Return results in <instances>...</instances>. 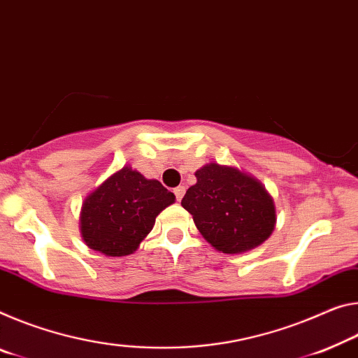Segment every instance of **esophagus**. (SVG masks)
Segmentation results:
<instances>
[{"label": "esophagus", "instance_id": "esophagus-1", "mask_svg": "<svg viewBox=\"0 0 358 358\" xmlns=\"http://www.w3.org/2000/svg\"><path fill=\"white\" fill-rule=\"evenodd\" d=\"M185 186H177V188L173 189V194H175V197H177V201L180 202L181 199H183V196H185Z\"/></svg>", "mask_w": 358, "mask_h": 358}]
</instances>
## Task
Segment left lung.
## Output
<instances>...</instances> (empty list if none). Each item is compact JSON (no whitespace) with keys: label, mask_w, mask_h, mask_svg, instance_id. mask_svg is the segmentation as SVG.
Wrapping results in <instances>:
<instances>
[{"label":"left lung","mask_w":358,"mask_h":358,"mask_svg":"<svg viewBox=\"0 0 358 358\" xmlns=\"http://www.w3.org/2000/svg\"><path fill=\"white\" fill-rule=\"evenodd\" d=\"M197 183L181 206L210 245L236 255L258 247L275 228L274 201L252 175L210 162L196 172Z\"/></svg>","instance_id":"obj_1"}]
</instances>
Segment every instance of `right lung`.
<instances>
[{"label": "right lung", "instance_id": "1", "mask_svg": "<svg viewBox=\"0 0 358 358\" xmlns=\"http://www.w3.org/2000/svg\"><path fill=\"white\" fill-rule=\"evenodd\" d=\"M175 202L173 192L132 167H122L90 192L81 208L86 245L106 257H126L150 234L156 217Z\"/></svg>", "mask_w": 358, "mask_h": 358}]
</instances>
